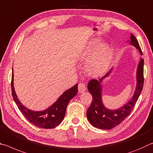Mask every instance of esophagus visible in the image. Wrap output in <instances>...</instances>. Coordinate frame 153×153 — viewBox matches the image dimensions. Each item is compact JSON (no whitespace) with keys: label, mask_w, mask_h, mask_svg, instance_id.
I'll list each match as a JSON object with an SVG mask.
<instances>
[{"label":"esophagus","mask_w":153,"mask_h":153,"mask_svg":"<svg viewBox=\"0 0 153 153\" xmlns=\"http://www.w3.org/2000/svg\"><path fill=\"white\" fill-rule=\"evenodd\" d=\"M78 89H79V93H83V92L85 91V90L87 89L84 83H82V82H80V83L79 84Z\"/></svg>","instance_id":"1"}]
</instances>
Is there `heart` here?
Instances as JSON below:
<instances>
[{
    "label": "heart",
    "mask_w": 153,
    "mask_h": 153,
    "mask_svg": "<svg viewBox=\"0 0 153 153\" xmlns=\"http://www.w3.org/2000/svg\"><path fill=\"white\" fill-rule=\"evenodd\" d=\"M99 42L89 44L83 53V57L91 55L86 62V69L89 73L96 74L102 71L108 59L111 48L107 45H103L97 49Z\"/></svg>",
    "instance_id": "1"
}]
</instances>
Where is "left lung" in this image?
<instances>
[{"mask_svg":"<svg viewBox=\"0 0 153 153\" xmlns=\"http://www.w3.org/2000/svg\"><path fill=\"white\" fill-rule=\"evenodd\" d=\"M129 43L138 49L140 55H142L138 42L133 34H131ZM113 67L98 79H92L89 82L87 89L92 95L93 100L91 105L87 111V117L94 127L101 129H111L118 126L124 121L129 114L136 104L141 94L144 84V59L140 58L136 71V87L134 94L128 102L119 108L111 110L106 108L102 102V85L104 79L108 77L112 73Z\"/></svg>","mask_w":153,"mask_h":153,"instance_id":"left-lung-1","label":"left lung"}]
</instances>
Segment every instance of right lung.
I'll return each mask as SVG.
<instances>
[{"label":"right lung","mask_w":153,"mask_h":153,"mask_svg":"<svg viewBox=\"0 0 153 153\" xmlns=\"http://www.w3.org/2000/svg\"><path fill=\"white\" fill-rule=\"evenodd\" d=\"M12 70L13 72L11 85L12 96L18 108L26 119L40 128L51 129L59 126L64 118L66 107L69 102L78 93V84L65 91L57 101L47 109L42 111H34L24 106L17 97L13 85V69Z\"/></svg>","instance_id":"obj_1"}]
</instances>
